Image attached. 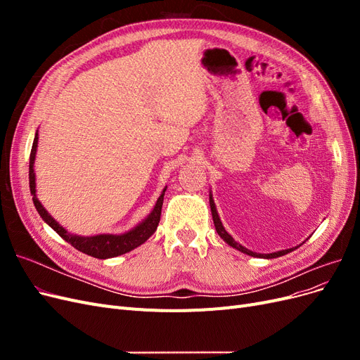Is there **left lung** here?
<instances>
[{
    "instance_id": "1",
    "label": "left lung",
    "mask_w": 360,
    "mask_h": 360,
    "mask_svg": "<svg viewBox=\"0 0 360 360\" xmlns=\"http://www.w3.org/2000/svg\"><path fill=\"white\" fill-rule=\"evenodd\" d=\"M210 209H212V216H213V222H214V228H216L217 234H219L228 245L233 246V248H236V249H238V250H240V252L248 254V255H250V257L276 258V257H281V255H285V254H288V252H291V250H292V248H291V249L278 250V252H274V254H266V255H264V254H257V252H252V250H249V249H246L245 246L238 245V243L234 240V238L225 231V228H224V225H222V222H221V219H219V214H217V212H216V205H214V201H213V198H212V193H210ZM294 249H296V248H294Z\"/></svg>"
}]
</instances>
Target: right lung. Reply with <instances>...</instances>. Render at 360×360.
<instances>
[{"instance_id": "obj_1", "label": "right lung", "mask_w": 360, "mask_h": 360, "mask_svg": "<svg viewBox=\"0 0 360 360\" xmlns=\"http://www.w3.org/2000/svg\"><path fill=\"white\" fill-rule=\"evenodd\" d=\"M37 141H39V135L36 134L34 143H32V147H31V155H30V191H31V195H32V202H34L39 214L41 216V219L45 221L60 237H63V240H66L75 249L81 250V252H84L86 255H91L94 258L105 259V258H112V257L123 255V254L129 252V250L138 248L139 245H143L147 240V238L156 231V228H158L159 221H160L163 195H165L167 188L162 191L160 197L156 201L155 209L151 210V213L146 217V219L141 222L139 225H136L134 230H130V231H127L124 234H120V236L99 234V236H91V237H81V236L69 234L46 212L45 207L41 205V202L36 197L34 160H36V151H37Z\"/></svg>"}]
</instances>
